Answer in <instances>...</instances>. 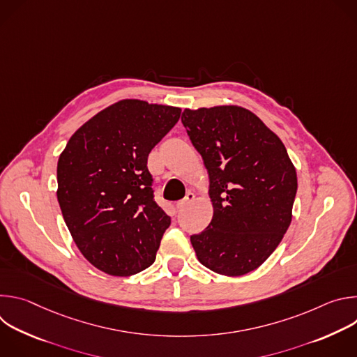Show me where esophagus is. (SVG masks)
Returning <instances> with one entry per match:
<instances>
[{
  "instance_id": "1",
  "label": "esophagus",
  "mask_w": 357,
  "mask_h": 357,
  "mask_svg": "<svg viewBox=\"0 0 357 357\" xmlns=\"http://www.w3.org/2000/svg\"><path fill=\"white\" fill-rule=\"evenodd\" d=\"M193 199H195V195H193L192 192H188V193H186V196H185L182 200H179V202L176 203V209H178V211L183 209L185 206H188V205H189V203H190Z\"/></svg>"
}]
</instances>
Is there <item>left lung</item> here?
Wrapping results in <instances>:
<instances>
[{
  "instance_id": "8db88e82",
  "label": "left lung",
  "mask_w": 357,
  "mask_h": 357,
  "mask_svg": "<svg viewBox=\"0 0 357 357\" xmlns=\"http://www.w3.org/2000/svg\"><path fill=\"white\" fill-rule=\"evenodd\" d=\"M181 121L211 179L213 219L190 236L199 261L222 275L260 267L289 227L296 172L281 139L236 106L186 109Z\"/></svg>"
}]
</instances>
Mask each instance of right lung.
Segmentation results:
<instances>
[{"label":"right lung","instance_id":"obj_1","mask_svg":"<svg viewBox=\"0 0 357 357\" xmlns=\"http://www.w3.org/2000/svg\"><path fill=\"white\" fill-rule=\"evenodd\" d=\"M181 109L123 100L84 123L58 161V202L80 252L128 277L155 261L171 218L158 206L146 161Z\"/></svg>","mask_w":357,"mask_h":357}]
</instances>
